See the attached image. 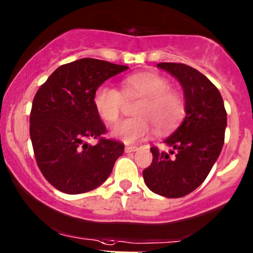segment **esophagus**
<instances>
[{"label":"esophagus","mask_w":253,"mask_h":253,"mask_svg":"<svg viewBox=\"0 0 253 253\" xmlns=\"http://www.w3.org/2000/svg\"><path fill=\"white\" fill-rule=\"evenodd\" d=\"M137 150H138L137 146H131V145H127L126 148H125V151L126 152H134L137 151Z\"/></svg>","instance_id":"obj_1"}]
</instances>
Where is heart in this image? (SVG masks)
<instances>
[{"label": "heart", "instance_id": "obj_1", "mask_svg": "<svg viewBox=\"0 0 253 253\" xmlns=\"http://www.w3.org/2000/svg\"><path fill=\"white\" fill-rule=\"evenodd\" d=\"M125 97H141L135 108L137 116L125 119L112 128V134L127 144L148 139L155 126L160 132L173 129L181 120L185 104L177 93L171 91L170 83L154 73H137L122 82ZM124 96L120 90L109 84H102L93 93V104L97 113L108 122L118 120Z\"/></svg>", "mask_w": 253, "mask_h": 253}]
</instances>
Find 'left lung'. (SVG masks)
<instances>
[{"label": "left lung", "mask_w": 253, "mask_h": 253, "mask_svg": "<svg viewBox=\"0 0 253 253\" xmlns=\"http://www.w3.org/2000/svg\"><path fill=\"white\" fill-rule=\"evenodd\" d=\"M181 84L185 118L166 138L168 152L151 148L152 163L143 170L150 190L167 198H180L196 190L207 179L224 143L227 113L220 91L204 74L184 63L162 62Z\"/></svg>", "instance_id": "obj_1"}]
</instances>
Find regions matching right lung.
Listing matches in <instances>:
<instances>
[{"label": "right lung", "mask_w": 253, "mask_h": 253, "mask_svg": "<svg viewBox=\"0 0 253 253\" xmlns=\"http://www.w3.org/2000/svg\"><path fill=\"white\" fill-rule=\"evenodd\" d=\"M128 69L108 61L82 59L60 66L33 98L30 137L44 177L68 194L101 186L124 154L119 141L104 139L105 126L93 104L99 85ZM98 139L96 146L84 141Z\"/></svg>", "instance_id": "add662e5"}]
</instances>
